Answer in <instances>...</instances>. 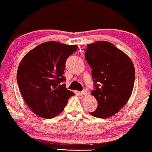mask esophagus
Returning <instances> with one entry per match:
<instances>
[{
  "mask_svg": "<svg viewBox=\"0 0 152 152\" xmlns=\"http://www.w3.org/2000/svg\"><path fill=\"white\" fill-rule=\"evenodd\" d=\"M80 95H87V91H86V90H83L80 93Z\"/></svg>",
  "mask_w": 152,
  "mask_h": 152,
  "instance_id": "34e87169",
  "label": "esophagus"
}]
</instances>
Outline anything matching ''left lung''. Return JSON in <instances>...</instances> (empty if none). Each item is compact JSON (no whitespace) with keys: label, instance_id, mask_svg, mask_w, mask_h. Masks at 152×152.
I'll return each instance as SVG.
<instances>
[{"label":"left lung","instance_id":"obj_1","mask_svg":"<svg viewBox=\"0 0 152 152\" xmlns=\"http://www.w3.org/2000/svg\"><path fill=\"white\" fill-rule=\"evenodd\" d=\"M85 59L92 68L95 89L91 94L98 106L90 114L107 118L122 109L131 97L135 70L131 58L107 41L87 45Z\"/></svg>","mask_w":152,"mask_h":152}]
</instances>
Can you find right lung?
<instances>
[{"label":"right lung","mask_w":152,"mask_h":152,"mask_svg":"<svg viewBox=\"0 0 152 152\" xmlns=\"http://www.w3.org/2000/svg\"><path fill=\"white\" fill-rule=\"evenodd\" d=\"M77 49L76 45L46 42L30 50L20 61L17 72L19 88L26 104L38 116H56L74 95L63 84V74L67 58Z\"/></svg>","instance_id":"1"}]
</instances>
